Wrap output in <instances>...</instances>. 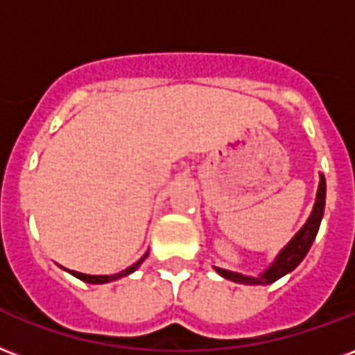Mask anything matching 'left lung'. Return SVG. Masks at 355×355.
<instances>
[{"mask_svg": "<svg viewBox=\"0 0 355 355\" xmlns=\"http://www.w3.org/2000/svg\"><path fill=\"white\" fill-rule=\"evenodd\" d=\"M325 209V178L324 175L320 177V186H318V196L316 203H314V209H312L311 218L306 220V224L301 227L295 237L291 239L290 244L286 246L284 250L278 254L277 261L267 269V271L261 275V277H244V275H239V272L225 271V269H216L224 278H230L233 282H239V284H250V286H261V284H271L275 280H278L280 277H284L286 272L293 271L297 267L303 258L306 256V252L311 250L312 241L316 239V233L320 230V222H322V216H324Z\"/></svg>", "mask_w": 355, "mask_h": 355, "instance_id": "1", "label": "left lung"}]
</instances>
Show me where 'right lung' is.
I'll return each mask as SVG.
<instances>
[{
    "instance_id": "obj_1",
    "label": "right lung",
    "mask_w": 355,
    "mask_h": 355,
    "mask_svg": "<svg viewBox=\"0 0 355 355\" xmlns=\"http://www.w3.org/2000/svg\"><path fill=\"white\" fill-rule=\"evenodd\" d=\"M144 258H146V254H144L143 258L139 259L137 263H133L131 267H128L125 271L118 272V275H111V277H107V275H83V272H77V271H71V275H75L77 278H80V280H84V282H90V284H105V282H111V280H116V278L120 277H125V275H130V272H133L135 269H137L139 265L143 263Z\"/></svg>"
}]
</instances>
